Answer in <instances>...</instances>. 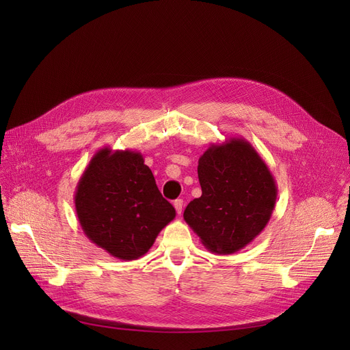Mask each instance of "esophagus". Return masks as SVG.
I'll list each match as a JSON object with an SVG mask.
<instances>
[{
	"mask_svg": "<svg viewBox=\"0 0 350 350\" xmlns=\"http://www.w3.org/2000/svg\"><path fill=\"white\" fill-rule=\"evenodd\" d=\"M174 207H175V210H176V213H178L179 216H181L183 210H184V201H183L181 198L175 200V201H174Z\"/></svg>",
	"mask_w": 350,
	"mask_h": 350,
	"instance_id": "esophagus-1",
	"label": "esophagus"
}]
</instances>
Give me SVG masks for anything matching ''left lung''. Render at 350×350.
I'll list each match as a JSON object with an SVG mask.
<instances>
[{"instance_id": "obj_1", "label": "left lung", "mask_w": 350, "mask_h": 350, "mask_svg": "<svg viewBox=\"0 0 350 350\" xmlns=\"http://www.w3.org/2000/svg\"><path fill=\"white\" fill-rule=\"evenodd\" d=\"M201 197L184 211V220L215 254L228 256L261 234L278 198L269 166L242 137L210 144L198 159Z\"/></svg>"}]
</instances>
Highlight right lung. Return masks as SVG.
I'll return each mask as SVG.
<instances>
[{"mask_svg":"<svg viewBox=\"0 0 350 350\" xmlns=\"http://www.w3.org/2000/svg\"><path fill=\"white\" fill-rule=\"evenodd\" d=\"M74 204L84 235L124 261L144 256L176 215L143 154L109 147L94 153L84 169Z\"/></svg>","mask_w":350,"mask_h":350,"instance_id":"obj_1","label":"right lung"}]
</instances>
